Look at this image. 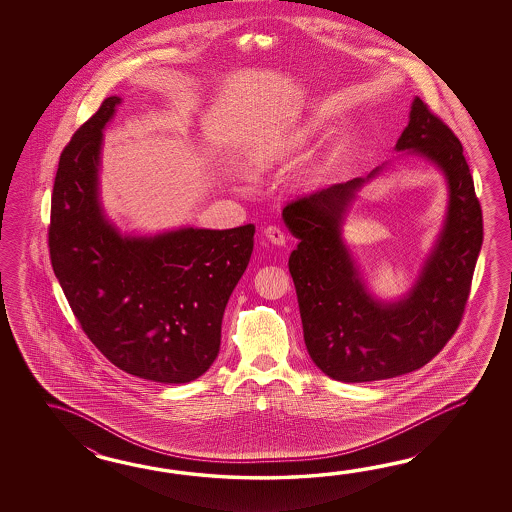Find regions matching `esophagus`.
I'll return each mask as SVG.
<instances>
[{
	"label": "esophagus",
	"mask_w": 512,
	"mask_h": 512,
	"mask_svg": "<svg viewBox=\"0 0 512 512\" xmlns=\"http://www.w3.org/2000/svg\"><path fill=\"white\" fill-rule=\"evenodd\" d=\"M263 234H265V238L274 243V245H278V247H282L285 245V236H283L282 229H278L276 225H269L267 229L263 230Z\"/></svg>",
	"instance_id": "esophagus-1"
}]
</instances>
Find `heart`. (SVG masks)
<instances>
[{"label":"heart","mask_w":512,"mask_h":512,"mask_svg":"<svg viewBox=\"0 0 512 512\" xmlns=\"http://www.w3.org/2000/svg\"><path fill=\"white\" fill-rule=\"evenodd\" d=\"M309 135V126H298L293 130L278 133L276 137H271L269 141L260 142L249 152V163L260 170L269 168L272 163H276L283 153L289 152L296 144L304 141Z\"/></svg>","instance_id":"obj_1"}]
</instances>
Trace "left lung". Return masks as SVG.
<instances>
[{
	"label": "left lung",
	"mask_w": 512,
	"mask_h": 512,
	"mask_svg": "<svg viewBox=\"0 0 512 512\" xmlns=\"http://www.w3.org/2000/svg\"><path fill=\"white\" fill-rule=\"evenodd\" d=\"M393 161L366 177L327 186L283 208L298 240L289 256L305 348L318 370L340 382L392 379L423 368L454 335L467 304L483 221L463 146L419 97L393 148ZM414 156L447 183L446 218L415 282L397 299L373 295L343 227L364 185Z\"/></svg>",
	"instance_id": "1"
}]
</instances>
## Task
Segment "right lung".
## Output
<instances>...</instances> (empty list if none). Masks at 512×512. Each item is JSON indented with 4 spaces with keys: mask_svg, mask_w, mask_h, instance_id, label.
I'll use <instances>...</instances> for the list:
<instances>
[{
    "mask_svg": "<svg viewBox=\"0 0 512 512\" xmlns=\"http://www.w3.org/2000/svg\"><path fill=\"white\" fill-rule=\"evenodd\" d=\"M108 97L60 155L49 251L67 302L102 355L130 375L196 381L212 366L221 320L254 249V225L122 230L102 201Z\"/></svg>",
    "mask_w": 512,
    "mask_h": 512,
    "instance_id": "1",
    "label": "right lung"
}]
</instances>
